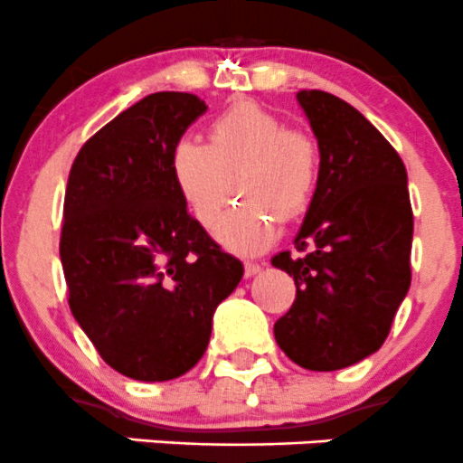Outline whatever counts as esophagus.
<instances>
[{
    "mask_svg": "<svg viewBox=\"0 0 463 463\" xmlns=\"http://www.w3.org/2000/svg\"><path fill=\"white\" fill-rule=\"evenodd\" d=\"M264 266H266V261H246L244 264L246 278H253V275H258Z\"/></svg>",
    "mask_w": 463,
    "mask_h": 463,
    "instance_id": "obj_1",
    "label": "esophagus"
}]
</instances>
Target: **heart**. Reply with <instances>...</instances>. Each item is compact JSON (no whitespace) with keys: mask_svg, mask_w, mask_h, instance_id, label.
<instances>
[{"mask_svg":"<svg viewBox=\"0 0 463 463\" xmlns=\"http://www.w3.org/2000/svg\"><path fill=\"white\" fill-rule=\"evenodd\" d=\"M181 199L203 228L219 222L235 194L246 199L217 228L223 246L253 255L273 241L279 217L305 213L320 179V145L305 129H291L255 102L222 111L205 145L181 141L170 156Z\"/></svg>","mask_w":463,"mask_h":463,"instance_id":"b5f03b06","label":"heart"}]
</instances>
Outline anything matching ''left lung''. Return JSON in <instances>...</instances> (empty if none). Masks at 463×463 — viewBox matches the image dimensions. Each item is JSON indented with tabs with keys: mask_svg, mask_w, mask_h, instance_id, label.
<instances>
[{
	"mask_svg": "<svg viewBox=\"0 0 463 463\" xmlns=\"http://www.w3.org/2000/svg\"><path fill=\"white\" fill-rule=\"evenodd\" d=\"M320 145V179L296 237L300 258L270 264L293 275L296 300L273 326L279 349L311 372L374 354L410 288L412 205L396 149L349 102L298 91Z\"/></svg>",
	"mask_w": 463,
	"mask_h": 463,
	"instance_id": "8db88e82",
	"label": "left lung"
}]
</instances>
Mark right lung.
Returning <instances> with one entry per match:
<instances>
[{"mask_svg": "<svg viewBox=\"0 0 463 463\" xmlns=\"http://www.w3.org/2000/svg\"><path fill=\"white\" fill-rule=\"evenodd\" d=\"M205 109L193 93H149L98 129L69 172L60 235L69 307L102 361L137 381L193 370L214 309L244 275L172 179V149Z\"/></svg>", "mask_w": 463, "mask_h": 463, "instance_id": "right-lung-1", "label": "right lung"}]
</instances>
